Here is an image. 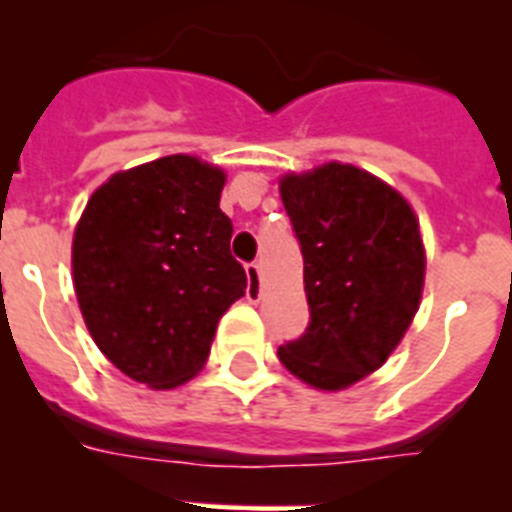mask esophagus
<instances>
[{"instance_id": "34e87169", "label": "esophagus", "mask_w": 512, "mask_h": 512, "mask_svg": "<svg viewBox=\"0 0 512 512\" xmlns=\"http://www.w3.org/2000/svg\"><path fill=\"white\" fill-rule=\"evenodd\" d=\"M246 274H248V287H246L248 302H259L261 300V269H259V264H256V261H253V264H248Z\"/></svg>"}]
</instances>
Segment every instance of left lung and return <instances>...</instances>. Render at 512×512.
Listing matches in <instances>:
<instances>
[{
	"label": "left lung",
	"mask_w": 512,
	"mask_h": 512,
	"mask_svg": "<svg viewBox=\"0 0 512 512\" xmlns=\"http://www.w3.org/2000/svg\"><path fill=\"white\" fill-rule=\"evenodd\" d=\"M279 192L310 305L279 361L318 390H343L379 369L413 323L425 274L418 220L395 189L348 164L284 176Z\"/></svg>",
	"instance_id": "8db88e82"
}]
</instances>
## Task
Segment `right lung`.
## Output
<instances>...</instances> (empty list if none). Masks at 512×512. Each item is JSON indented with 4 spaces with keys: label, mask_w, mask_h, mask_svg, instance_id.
I'll return each mask as SVG.
<instances>
[{
    "label": "right lung",
    "mask_w": 512,
    "mask_h": 512,
    "mask_svg": "<svg viewBox=\"0 0 512 512\" xmlns=\"http://www.w3.org/2000/svg\"><path fill=\"white\" fill-rule=\"evenodd\" d=\"M223 184V171L200 158H158L102 184L76 225L84 323L122 374L153 390L200 372L217 320L246 295Z\"/></svg>",
    "instance_id": "1"
}]
</instances>
